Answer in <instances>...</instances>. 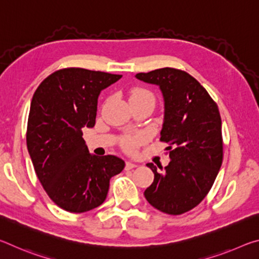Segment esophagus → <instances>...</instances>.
Listing matches in <instances>:
<instances>
[{"label": "esophagus", "mask_w": 259, "mask_h": 259, "mask_svg": "<svg viewBox=\"0 0 259 259\" xmlns=\"http://www.w3.org/2000/svg\"><path fill=\"white\" fill-rule=\"evenodd\" d=\"M136 166H137V164L134 163V162L126 161V163H125V168L126 169H134V168H136Z\"/></svg>", "instance_id": "obj_1"}]
</instances>
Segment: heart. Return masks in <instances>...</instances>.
<instances>
[{"mask_svg": "<svg viewBox=\"0 0 259 259\" xmlns=\"http://www.w3.org/2000/svg\"><path fill=\"white\" fill-rule=\"evenodd\" d=\"M154 99V96L152 95V93L143 89V88H136L133 91H131L129 95V103L133 102H139V100H144V99ZM144 137L143 135H137L134 136V137H128L123 140V147L125 148L128 152H134L139 144H142L144 142Z\"/></svg>", "mask_w": 259, "mask_h": 259, "instance_id": "1", "label": "heart"}]
</instances>
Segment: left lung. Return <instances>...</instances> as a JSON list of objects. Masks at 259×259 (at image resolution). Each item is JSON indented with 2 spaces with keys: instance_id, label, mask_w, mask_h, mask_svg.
<instances>
[{
  "instance_id": "8db88e82",
  "label": "left lung",
  "mask_w": 259,
  "mask_h": 259,
  "mask_svg": "<svg viewBox=\"0 0 259 259\" xmlns=\"http://www.w3.org/2000/svg\"><path fill=\"white\" fill-rule=\"evenodd\" d=\"M138 80L160 88L164 102L161 142L169 144V164L154 174L148 203L168 214L196 207L211 188L223 161L222 120L217 104L190 74L176 68L138 73Z\"/></svg>"
}]
</instances>
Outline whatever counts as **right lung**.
<instances>
[{
    "instance_id": "right-lung-1",
    "label": "right lung",
    "mask_w": 259,
    "mask_h": 259,
    "mask_svg": "<svg viewBox=\"0 0 259 259\" xmlns=\"http://www.w3.org/2000/svg\"><path fill=\"white\" fill-rule=\"evenodd\" d=\"M122 75L84 68L52 73L35 91L28 115L27 150L49 198L69 212L99 207L109 179L124 161L89 153L83 128H94L100 93Z\"/></svg>"
}]
</instances>
